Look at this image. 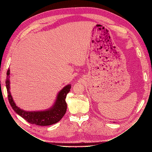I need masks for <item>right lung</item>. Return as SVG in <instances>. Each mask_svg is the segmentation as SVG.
Wrapping results in <instances>:
<instances>
[{
	"label": "right lung",
	"instance_id": "add662e5",
	"mask_svg": "<svg viewBox=\"0 0 152 152\" xmlns=\"http://www.w3.org/2000/svg\"><path fill=\"white\" fill-rule=\"evenodd\" d=\"M10 70L9 68L7 72V78L6 80L8 99L12 108L18 115L31 124L41 126H50L56 124L63 117L67 108L65 99L67 94L70 92L71 89V84L65 86L59 92L56 96V101L51 107L40 111H25L17 107L15 102H14L10 91Z\"/></svg>",
	"mask_w": 152,
	"mask_h": 152
}]
</instances>
